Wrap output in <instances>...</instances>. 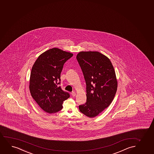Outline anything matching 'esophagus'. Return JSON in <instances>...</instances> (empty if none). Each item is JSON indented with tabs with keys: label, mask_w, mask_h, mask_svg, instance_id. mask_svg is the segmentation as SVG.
<instances>
[{
	"label": "esophagus",
	"mask_w": 154,
	"mask_h": 154,
	"mask_svg": "<svg viewBox=\"0 0 154 154\" xmlns=\"http://www.w3.org/2000/svg\"><path fill=\"white\" fill-rule=\"evenodd\" d=\"M71 94H72V97H75V96H76V93H75V92H72V93H71Z\"/></svg>",
	"instance_id": "obj_1"
}]
</instances>
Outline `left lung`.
Instances as JSON below:
<instances>
[{
	"label": "left lung",
	"instance_id": "left-lung-1",
	"mask_svg": "<svg viewBox=\"0 0 154 154\" xmlns=\"http://www.w3.org/2000/svg\"><path fill=\"white\" fill-rule=\"evenodd\" d=\"M86 83L87 102L79 106L85 116H97L112 103L117 80L110 60L97 51H82L76 57Z\"/></svg>",
	"mask_w": 154,
	"mask_h": 154
}]
</instances>
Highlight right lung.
I'll return each instance as SVG.
<instances>
[{"label":"right lung","instance_id":"1","mask_svg":"<svg viewBox=\"0 0 154 154\" xmlns=\"http://www.w3.org/2000/svg\"><path fill=\"white\" fill-rule=\"evenodd\" d=\"M72 55L54 48L40 54L32 66L29 86L30 94L40 108L48 113L61 110L63 102L70 97L58 85L63 65Z\"/></svg>","mask_w":154,"mask_h":154}]
</instances>
